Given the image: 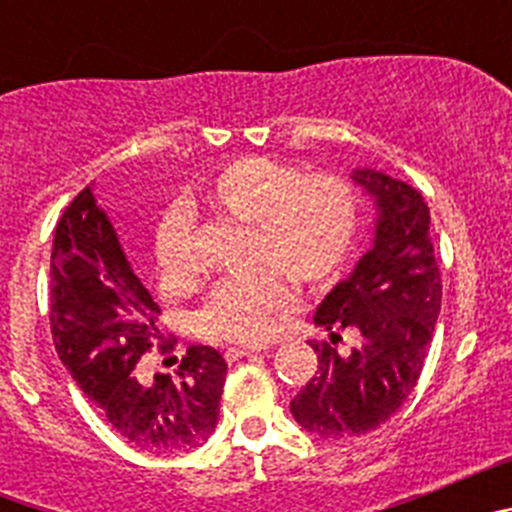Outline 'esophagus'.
Segmentation results:
<instances>
[{"instance_id": "obj_1", "label": "esophagus", "mask_w": 512, "mask_h": 512, "mask_svg": "<svg viewBox=\"0 0 512 512\" xmlns=\"http://www.w3.org/2000/svg\"><path fill=\"white\" fill-rule=\"evenodd\" d=\"M261 343H235V346H228L225 348V359L228 361H238L241 356H248V354H256V351H261Z\"/></svg>"}]
</instances>
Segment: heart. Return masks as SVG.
<instances>
[{"label":"heart","instance_id":"heart-1","mask_svg":"<svg viewBox=\"0 0 512 512\" xmlns=\"http://www.w3.org/2000/svg\"><path fill=\"white\" fill-rule=\"evenodd\" d=\"M200 197L217 215L251 223L246 261L253 269L223 279L197 315L210 341H264L292 302L289 279L302 287L336 279L359 228V200L346 179L300 176L277 158H235L207 176ZM153 251L166 284L189 287L197 279L194 212L187 205L164 212Z\"/></svg>","mask_w":512,"mask_h":512}]
</instances>
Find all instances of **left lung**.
Listing matches in <instances>:
<instances>
[{
    "instance_id": "left-lung-1",
    "label": "left lung",
    "mask_w": 512,
    "mask_h": 512,
    "mask_svg": "<svg viewBox=\"0 0 512 512\" xmlns=\"http://www.w3.org/2000/svg\"><path fill=\"white\" fill-rule=\"evenodd\" d=\"M351 179L377 202L374 246L320 302L312 320L328 330L330 343H310L318 374L289 402L297 423L320 438L364 436L402 408L441 312V271L423 194L374 169H356ZM341 329L357 338L348 352L335 348Z\"/></svg>"
}]
</instances>
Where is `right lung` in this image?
Returning <instances> with one entry per match:
<instances>
[{"label": "right lung", "mask_w": 512, "mask_h": 512, "mask_svg": "<svg viewBox=\"0 0 512 512\" xmlns=\"http://www.w3.org/2000/svg\"><path fill=\"white\" fill-rule=\"evenodd\" d=\"M158 305L130 269L92 189H81L56 225L51 251V333L58 359L107 423L135 449L192 451L210 438L228 364L189 346L176 377L133 374L156 338Z\"/></svg>", "instance_id": "obj_1"}]
</instances>
